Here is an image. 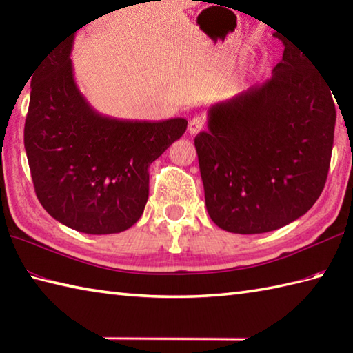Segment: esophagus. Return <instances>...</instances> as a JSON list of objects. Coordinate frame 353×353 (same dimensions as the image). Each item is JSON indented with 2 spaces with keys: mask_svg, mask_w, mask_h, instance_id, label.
<instances>
[{
  "mask_svg": "<svg viewBox=\"0 0 353 353\" xmlns=\"http://www.w3.org/2000/svg\"><path fill=\"white\" fill-rule=\"evenodd\" d=\"M203 127H205L203 118H201V117H194L191 121H190V124H188V132H190V134H197L199 132L203 130Z\"/></svg>",
  "mask_w": 353,
  "mask_h": 353,
  "instance_id": "esophagus-1",
  "label": "esophagus"
}]
</instances>
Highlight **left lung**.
Listing matches in <instances>:
<instances>
[{"mask_svg": "<svg viewBox=\"0 0 353 353\" xmlns=\"http://www.w3.org/2000/svg\"><path fill=\"white\" fill-rule=\"evenodd\" d=\"M273 77L208 112L196 144L211 220L232 234H265L297 220L325 188L336 112L305 52L285 43Z\"/></svg>", "mask_w": 353, "mask_h": 353, "instance_id": "obj_1", "label": "left lung"}]
</instances>
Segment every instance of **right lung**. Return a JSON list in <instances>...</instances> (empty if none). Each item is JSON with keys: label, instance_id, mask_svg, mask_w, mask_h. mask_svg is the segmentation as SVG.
I'll list each match as a JSON object with an SVG mask.
<instances>
[{"label": "right lung", "instance_id": "1", "mask_svg": "<svg viewBox=\"0 0 353 353\" xmlns=\"http://www.w3.org/2000/svg\"><path fill=\"white\" fill-rule=\"evenodd\" d=\"M77 30L30 76L26 153L36 196L52 219L89 235L119 234L144 212L150 163L188 121H130L97 112L74 80L70 56Z\"/></svg>", "mask_w": 353, "mask_h": 353}]
</instances>
